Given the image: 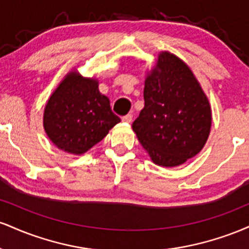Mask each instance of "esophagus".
<instances>
[{
	"label": "esophagus",
	"instance_id": "esophagus-1",
	"mask_svg": "<svg viewBox=\"0 0 249 249\" xmlns=\"http://www.w3.org/2000/svg\"><path fill=\"white\" fill-rule=\"evenodd\" d=\"M132 118H133V116L131 115V113H127L126 116H124V117H123V118H122V121L124 122V123H131V122H132Z\"/></svg>",
	"mask_w": 249,
	"mask_h": 249
}]
</instances>
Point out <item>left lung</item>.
Wrapping results in <instances>:
<instances>
[{"mask_svg": "<svg viewBox=\"0 0 249 249\" xmlns=\"http://www.w3.org/2000/svg\"><path fill=\"white\" fill-rule=\"evenodd\" d=\"M144 101L132 128L154 164L178 166L201 151L211 131V107L181 59L166 51L159 55L145 81Z\"/></svg>", "mask_w": 249, "mask_h": 249, "instance_id": "8db88e82", "label": "left lung"}]
</instances>
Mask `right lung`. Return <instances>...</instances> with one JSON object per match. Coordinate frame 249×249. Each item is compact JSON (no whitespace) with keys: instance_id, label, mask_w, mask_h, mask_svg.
Here are the masks:
<instances>
[{"instance_id":"1","label":"right lung","mask_w":249,"mask_h":249,"mask_svg":"<svg viewBox=\"0 0 249 249\" xmlns=\"http://www.w3.org/2000/svg\"><path fill=\"white\" fill-rule=\"evenodd\" d=\"M121 118L98 90V82L77 72L65 77L44 108L43 125L50 141L65 152L82 154L107 136Z\"/></svg>"}]
</instances>
